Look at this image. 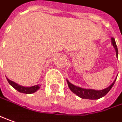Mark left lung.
Here are the masks:
<instances>
[{"instance_id":"8db88e82","label":"left lung","mask_w":122,"mask_h":122,"mask_svg":"<svg viewBox=\"0 0 122 122\" xmlns=\"http://www.w3.org/2000/svg\"><path fill=\"white\" fill-rule=\"evenodd\" d=\"M111 41H112V44L113 46V47L115 49L116 51V55L117 56L118 55V50H117V47L115 43V40L113 37L111 38ZM116 81H114V82L109 86V87L106 88L102 90H94V89H83L81 87H76L74 85H72L71 82H70L67 80V82L68 85V87L70 89L71 92L74 93L75 94H76L78 96H79L80 98H83V99H90V100H96V99H99V98H102L105 95H107V93L109 92L111 90V89L113 86L114 83Z\"/></svg>"}]
</instances>
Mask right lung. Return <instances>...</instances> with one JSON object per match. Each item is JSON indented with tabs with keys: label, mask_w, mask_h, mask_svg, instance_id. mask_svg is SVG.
Instances as JSON below:
<instances>
[{
	"label": "right lung",
	"mask_w": 122,
	"mask_h": 122,
	"mask_svg": "<svg viewBox=\"0 0 122 122\" xmlns=\"http://www.w3.org/2000/svg\"><path fill=\"white\" fill-rule=\"evenodd\" d=\"M7 81H8L9 83L15 89H16L19 92L23 93H33L35 92L37 90H38L40 89V86H41V85H37L32 86V87H25L21 86L20 85H18L17 83L10 81L8 78H7Z\"/></svg>",
	"instance_id": "add662e5"
}]
</instances>
